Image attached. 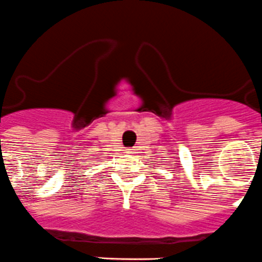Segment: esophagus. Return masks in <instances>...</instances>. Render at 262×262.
Segmentation results:
<instances>
[{
    "instance_id": "obj_1",
    "label": "esophagus",
    "mask_w": 262,
    "mask_h": 262,
    "mask_svg": "<svg viewBox=\"0 0 262 262\" xmlns=\"http://www.w3.org/2000/svg\"><path fill=\"white\" fill-rule=\"evenodd\" d=\"M126 153H127V154H134V153H135V149H133V148L127 149V150H126Z\"/></svg>"
}]
</instances>
